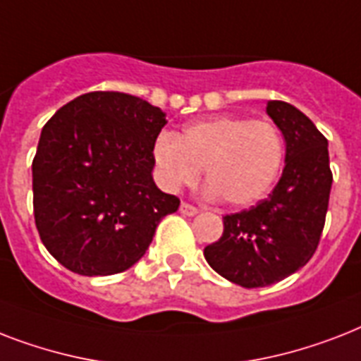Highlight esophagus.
I'll list each match as a JSON object with an SVG mask.
<instances>
[{
    "label": "esophagus",
    "instance_id": "esophagus-1",
    "mask_svg": "<svg viewBox=\"0 0 361 361\" xmlns=\"http://www.w3.org/2000/svg\"><path fill=\"white\" fill-rule=\"evenodd\" d=\"M180 212H181V214H183V215H187V217H192V215H197V214H198V208H197V206H192V204L181 202Z\"/></svg>",
    "mask_w": 361,
    "mask_h": 361
}]
</instances>
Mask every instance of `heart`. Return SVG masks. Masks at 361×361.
<instances>
[{
    "label": "heart",
    "mask_w": 361,
    "mask_h": 361,
    "mask_svg": "<svg viewBox=\"0 0 361 361\" xmlns=\"http://www.w3.org/2000/svg\"><path fill=\"white\" fill-rule=\"evenodd\" d=\"M285 140L277 125L240 116L192 121L180 136L161 133L153 142V161L170 191L206 176L209 195L232 208H245L269 192L285 163Z\"/></svg>",
    "instance_id": "1"
}]
</instances>
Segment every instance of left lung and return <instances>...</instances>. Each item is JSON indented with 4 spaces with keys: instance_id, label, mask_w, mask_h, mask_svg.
Masks as SVG:
<instances>
[{
    "instance_id": "8db88e82",
    "label": "left lung",
    "mask_w": 361,
    "mask_h": 361,
    "mask_svg": "<svg viewBox=\"0 0 361 361\" xmlns=\"http://www.w3.org/2000/svg\"><path fill=\"white\" fill-rule=\"evenodd\" d=\"M266 110L285 136L283 176L257 206L225 215L223 236L204 249L217 274L245 288L279 283L311 260L334 181L328 140L313 121L285 101Z\"/></svg>"
}]
</instances>
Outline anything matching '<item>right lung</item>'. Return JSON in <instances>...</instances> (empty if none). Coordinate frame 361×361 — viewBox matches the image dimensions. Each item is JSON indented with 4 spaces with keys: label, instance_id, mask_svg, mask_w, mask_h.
<instances>
[{
    "label": "right lung",
    "instance_id": "right-lung-1",
    "mask_svg": "<svg viewBox=\"0 0 361 361\" xmlns=\"http://www.w3.org/2000/svg\"><path fill=\"white\" fill-rule=\"evenodd\" d=\"M164 112L120 92H90L42 127L33 215L48 252L78 275H114L144 257L180 198L152 178Z\"/></svg>",
    "mask_w": 361,
    "mask_h": 361
}]
</instances>
